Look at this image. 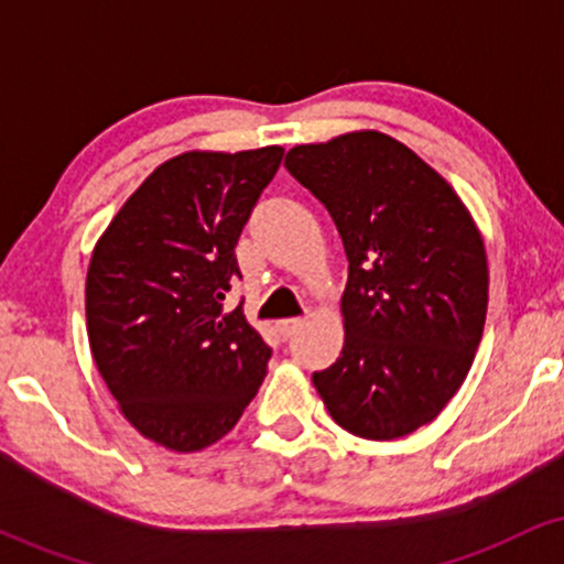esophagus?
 Instances as JSON below:
<instances>
[{"mask_svg":"<svg viewBox=\"0 0 564 564\" xmlns=\"http://www.w3.org/2000/svg\"><path fill=\"white\" fill-rule=\"evenodd\" d=\"M302 323H304L302 318H286V321H278L275 328H278V334L283 336V339H291V336L300 332Z\"/></svg>","mask_w":564,"mask_h":564,"instance_id":"1","label":"esophagus"}]
</instances>
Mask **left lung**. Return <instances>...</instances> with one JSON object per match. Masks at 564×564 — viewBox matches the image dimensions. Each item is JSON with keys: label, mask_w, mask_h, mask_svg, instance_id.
<instances>
[{"label": "left lung", "mask_w": 564, "mask_h": 564, "mask_svg": "<svg viewBox=\"0 0 564 564\" xmlns=\"http://www.w3.org/2000/svg\"><path fill=\"white\" fill-rule=\"evenodd\" d=\"M283 166L326 206L349 262L345 347L315 390L352 435H411L458 392L482 339L480 230L448 180L377 129L294 145Z\"/></svg>", "instance_id": "left-lung-1"}]
</instances>
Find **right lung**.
I'll list each match as a JSON object with an SVG mask.
<instances>
[{
	"label": "right lung",
	"mask_w": 564,
	"mask_h": 564,
	"mask_svg": "<svg viewBox=\"0 0 564 564\" xmlns=\"http://www.w3.org/2000/svg\"><path fill=\"white\" fill-rule=\"evenodd\" d=\"M283 159L281 145L187 151L124 200L87 270L97 371L142 437L193 453L225 437L268 373L270 347L225 313L236 243Z\"/></svg>",
	"instance_id": "right-lung-1"
}]
</instances>
